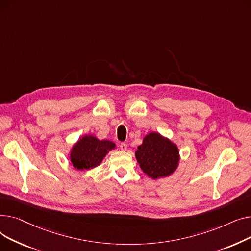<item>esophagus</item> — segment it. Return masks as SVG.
I'll use <instances>...</instances> for the list:
<instances>
[{"label":"esophagus","mask_w":251,"mask_h":251,"mask_svg":"<svg viewBox=\"0 0 251 251\" xmlns=\"http://www.w3.org/2000/svg\"><path fill=\"white\" fill-rule=\"evenodd\" d=\"M120 148H121V150H122V151H126V149H127V145H126V143H121V144H120Z\"/></svg>","instance_id":"34e87169"}]
</instances>
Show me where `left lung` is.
<instances>
[{"instance_id":"left-lung-1","label":"left lung","mask_w":251,"mask_h":251,"mask_svg":"<svg viewBox=\"0 0 251 251\" xmlns=\"http://www.w3.org/2000/svg\"><path fill=\"white\" fill-rule=\"evenodd\" d=\"M135 156L143 172L152 179L168 177L177 169L180 160L177 145L157 131L144 137Z\"/></svg>"}]
</instances>
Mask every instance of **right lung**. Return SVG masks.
<instances>
[{
    "instance_id": "add662e5",
    "label": "right lung",
    "mask_w": 251,
    "mask_h": 251,
    "mask_svg": "<svg viewBox=\"0 0 251 251\" xmlns=\"http://www.w3.org/2000/svg\"><path fill=\"white\" fill-rule=\"evenodd\" d=\"M116 149V145L109 140H99L93 135H84L70 150L69 159L77 170H91L101 164L109 151Z\"/></svg>"
}]
</instances>
